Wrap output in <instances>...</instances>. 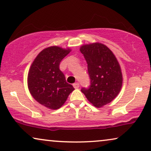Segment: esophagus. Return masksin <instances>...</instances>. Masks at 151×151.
<instances>
[{
	"label": "esophagus",
	"instance_id": "esophagus-1",
	"mask_svg": "<svg viewBox=\"0 0 151 151\" xmlns=\"http://www.w3.org/2000/svg\"><path fill=\"white\" fill-rule=\"evenodd\" d=\"M73 86L74 88H75V89H78V88H79V83H75L73 84Z\"/></svg>",
	"mask_w": 151,
	"mask_h": 151
}]
</instances>
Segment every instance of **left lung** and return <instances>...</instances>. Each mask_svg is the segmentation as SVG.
<instances>
[{
    "label": "left lung",
    "instance_id": "1",
    "mask_svg": "<svg viewBox=\"0 0 151 151\" xmlns=\"http://www.w3.org/2000/svg\"><path fill=\"white\" fill-rule=\"evenodd\" d=\"M80 51L88 63L91 85L81 91L96 108L111 102L122 89L123 77L117 59L107 46L101 43L83 45Z\"/></svg>",
    "mask_w": 151,
    "mask_h": 151
}]
</instances>
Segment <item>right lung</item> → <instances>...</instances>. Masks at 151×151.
Instances as JSON below:
<instances>
[{
	"label": "right lung",
	"instance_id": "1",
	"mask_svg": "<svg viewBox=\"0 0 151 151\" xmlns=\"http://www.w3.org/2000/svg\"><path fill=\"white\" fill-rule=\"evenodd\" d=\"M71 50L50 46L40 52L28 72L27 86L37 102L52 110L59 109L74 90L59 69L60 62Z\"/></svg>",
	"mask_w": 151,
	"mask_h": 151
}]
</instances>
